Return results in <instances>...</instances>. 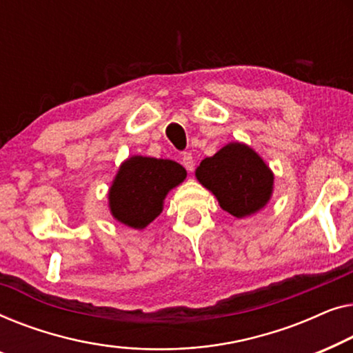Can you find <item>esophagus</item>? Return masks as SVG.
Listing matches in <instances>:
<instances>
[{"instance_id": "obj_1", "label": "esophagus", "mask_w": 353, "mask_h": 353, "mask_svg": "<svg viewBox=\"0 0 353 353\" xmlns=\"http://www.w3.org/2000/svg\"><path fill=\"white\" fill-rule=\"evenodd\" d=\"M182 165L185 166V170L188 172L193 171V168H195V160H193V157H192L190 152H183L182 153Z\"/></svg>"}]
</instances>
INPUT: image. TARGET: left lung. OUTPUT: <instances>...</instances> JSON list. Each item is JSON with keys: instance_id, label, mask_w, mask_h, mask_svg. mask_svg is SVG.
I'll return each mask as SVG.
<instances>
[{"instance_id": "left-lung-1", "label": "left lung", "mask_w": 353, "mask_h": 353, "mask_svg": "<svg viewBox=\"0 0 353 353\" xmlns=\"http://www.w3.org/2000/svg\"><path fill=\"white\" fill-rule=\"evenodd\" d=\"M195 177L236 219L259 212L274 193V172L254 148L243 142L227 143L205 158Z\"/></svg>"}]
</instances>
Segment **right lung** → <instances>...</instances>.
Here are the masks:
<instances>
[{
	"label": "right lung",
	"instance_id": "obj_1",
	"mask_svg": "<svg viewBox=\"0 0 353 353\" xmlns=\"http://www.w3.org/2000/svg\"><path fill=\"white\" fill-rule=\"evenodd\" d=\"M185 177V168L172 160L129 157L108 188L110 214L120 224L142 230L160 216L166 195Z\"/></svg>",
	"mask_w": 353,
	"mask_h": 353
}]
</instances>
